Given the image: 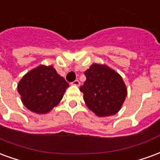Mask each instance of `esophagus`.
<instances>
[{
  "instance_id": "34e87169",
  "label": "esophagus",
  "mask_w": 160,
  "mask_h": 160,
  "mask_svg": "<svg viewBox=\"0 0 160 160\" xmlns=\"http://www.w3.org/2000/svg\"><path fill=\"white\" fill-rule=\"evenodd\" d=\"M80 81H79L78 80H75L74 81L72 82V85H73V86H77V87H79V86H80Z\"/></svg>"
}]
</instances>
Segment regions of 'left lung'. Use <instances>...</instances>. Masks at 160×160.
Segmentation results:
<instances>
[{
    "label": "left lung",
    "instance_id": "left-lung-1",
    "mask_svg": "<svg viewBox=\"0 0 160 160\" xmlns=\"http://www.w3.org/2000/svg\"><path fill=\"white\" fill-rule=\"evenodd\" d=\"M87 80L80 87L87 106L98 117L118 113L127 96L122 78L106 65L94 63L85 72Z\"/></svg>",
    "mask_w": 160,
    "mask_h": 160
}]
</instances>
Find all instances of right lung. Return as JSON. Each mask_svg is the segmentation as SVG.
<instances>
[{"label": "right lung", "instance_id": "1", "mask_svg": "<svg viewBox=\"0 0 160 160\" xmlns=\"http://www.w3.org/2000/svg\"><path fill=\"white\" fill-rule=\"evenodd\" d=\"M68 87L53 66L41 65L23 77L18 84V92L28 110L44 114L59 104Z\"/></svg>", "mask_w": 160, "mask_h": 160}]
</instances>
